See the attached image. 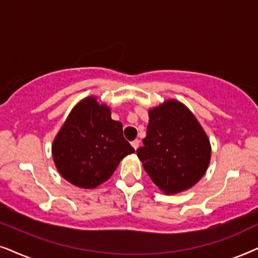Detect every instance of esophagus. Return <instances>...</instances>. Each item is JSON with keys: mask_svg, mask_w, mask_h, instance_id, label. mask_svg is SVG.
Returning <instances> with one entry per match:
<instances>
[{"mask_svg": "<svg viewBox=\"0 0 258 258\" xmlns=\"http://www.w3.org/2000/svg\"><path fill=\"white\" fill-rule=\"evenodd\" d=\"M131 144H132L133 149H135V150H137V149H138V147H139V144H140V142H139V140H138V139H136V140H133V142H132Z\"/></svg>", "mask_w": 258, "mask_h": 258, "instance_id": "1", "label": "esophagus"}]
</instances>
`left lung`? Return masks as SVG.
<instances>
[{
  "mask_svg": "<svg viewBox=\"0 0 258 258\" xmlns=\"http://www.w3.org/2000/svg\"><path fill=\"white\" fill-rule=\"evenodd\" d=\"M144 145L137 156L154 184L165 195L186 191L207 172L211 145L190 109L170 99L149 111Z\"/></svg>",
  "mask_w": 258,
  "mask_h": 258,
  "instance_id": "left-lung-1",
  "label": "left lung"
}]
</instances>
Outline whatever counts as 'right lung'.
Wrapping results in <instances>:
<instances>
[{"instance_id":"add662e5","label":"right lung","mask_w":258,"mask_h":258,"mask_svg":"<svg viewBox=\"0 0 258 258\" xmlns=\"http://www.w3.org/2000/svg\"><path fill=\"white\" fill-rule=\"evenodd\" d=\"M135 149L122 136V123L94 95L79 101L51 145L59 173L81 188H94L112 176Z\"/></svg>"}]
</instances>
